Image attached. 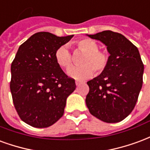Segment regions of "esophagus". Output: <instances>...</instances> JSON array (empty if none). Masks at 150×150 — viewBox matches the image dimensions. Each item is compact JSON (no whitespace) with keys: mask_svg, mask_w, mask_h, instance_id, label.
<instances>
[{"mask_svg":"<svg viewBox=\"0 0 150 150\" xmlns=\"http://www.w3.org/2000/svg\"><path fill=\"white\" fill-rule=\"evenodd\" d=\"M76 86H79L80 85H81V84H82V81H76Z\"/></svg>","mask_w":150,"mask_h":150,"instance_id":"1","label":"esophagus"}]
</instances>
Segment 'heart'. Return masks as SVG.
<instances>
[{
	"instance_id": "obj_1",
	"label": "heart",
	"mask_w": 150,
	"mask_h": 150,
	"mask_svg": "<svg viewBox=\"0 0 150 150\" xmlns=\"http://www.w3.org/2000/svg\"><path fill=\"white\" fill-rule=\"evenodd\" d=\"M76 47L85 52L81 59V66L71 67L68 69V74L75 79L84 80L93 76L94 70L101 74L108 65V56L102 51L98 50V44L91 39H82L76 41ZM55 59L57 63L62 68H68L72 64V55L69 48L61 46L56 51Z\"/></svg>"
}]
</instances>
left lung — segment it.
<instances>
[{"label": "left lung", "mask_w": 150, "mask_h": 150, "mask_svg": "<svg viewBox=\"0 0 150 150\" xmlns=\"http://www.w3.org/2000/svg\"><path fill=\"white\" fill-rule=\"evenodd\" d=\"M86 35L105 45L110 53L105 71L87 82L86 105L104 122L121 121L133 111L142 87L144 64L139 51L118 33L106 30Z\"/></svg>", "instance_id": "left-lung-1"}]
</instances>
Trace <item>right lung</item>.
I'll return each instance as SVG.
<instances>
[{
    "instance_id": "right-lung-1",
    "label": "right lung",
    "mask_w": 150,
    "mask_h": 150,
    "mask_svg": "<svg viewBox=\"0 0 150 150\" xmlns=\"http://www.w3.org/2000/svg\"><path fill=\"white\" fill-rule=\"evenodd\" d=\"M73 37L37 33L19 47L11 64L14 106L21 119L33 127L46 128L58 121L76 88L75 81L55 59L56 51Z\"/></svg>"
}]
</instances>
